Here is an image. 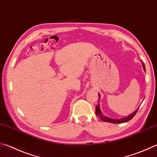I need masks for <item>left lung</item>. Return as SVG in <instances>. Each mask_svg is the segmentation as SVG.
Listing matches in <instances>:
<instances>
[{
  "label": "left lung",
  "instance_id": "1",
  "mask_svg": "<svg viewBox=\"0 0 157 157\" xmlns=\"http://www.w3.org/2000/svg\"><path fill=\"white\" fill-rule=\"evenodd\" d=\"M143 64V68H144V70L146 71V67H145V65L144 63ZM99 95V98H100V95L99 94H98ZM139 108H138L137 109H136L135 112L132 113L131 115H130L128 117H124L122 119H112V118H110V117H106V115H104L103 113H101V111L100 110V108H99V104L97 105L96 106V110H95V113L97 116L99 117V118L101 119V121H106V122H110V123H114V124H120V123H125V122H126L130 120V119H132L134 116L135 115V114L136 113V112H137V110L139 109Z\"/></svg>",
  "mask_w": 157,
  "mask_h": 157
}]
</instances>
